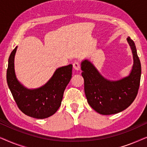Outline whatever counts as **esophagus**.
<instances>
[{
  "mask_svg": "<svg viewBox=\"0 0 147 147\" xmlns=\"http://www.w3.org/2000/svg\"><path fill=\"white\" fill-rule=\"evenodd\" d=\"M73 67H74V69L75 70H80V62H78V61H75L74 62V63H73Z\"/></svg>",
  "mask_w": 147,
  "mask_h": 147,
  "instance_id": "1",
  "label": "esophagus"
}]
</instances>
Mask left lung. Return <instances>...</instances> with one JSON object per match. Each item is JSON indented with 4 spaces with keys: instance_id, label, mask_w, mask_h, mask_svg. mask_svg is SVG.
Wrapping results in <instances>:
<instances>
[{
    "instance_id": "1",
    "label": "left lung",
    "mask_w": 147,
    "mask_h": 147,
    "mask_svg": "<svg viewBox=\"0 0 147 147\" xmlns=\"http://www.w3.org/2000/svg\"><path fill=\"white\" fill-rule=\"evenodd\" d=\"M127 41L133 55L132 69L127 77L110 81L104 78L89 60H83L81 63L88 103L100 114L110 115L123 111L133 102L138 94L141 65L134 41L129 37Z\"/></svg>"
}]
</instances>
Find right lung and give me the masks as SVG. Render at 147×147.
Segmentation results:
<instances>
[{
    "mask_svg": "<svg viewBox=\"0 0 147 147\" xmlns=\"http://www.w3.org/2000/svg\"><path fill=\"white\" fill-rule=\"evenodd\" d=\"M17 46L9 58L7 81L14 100L24 114L31 117L43 119L49 117L59 109L63 92L71 78L72 65L57 68L51 79L37 89H28L16 78L14 60Z\"/></svg>",
    "mask_w": 147,
    "mask_h": 147,
    "instance_id": "add662e5",
    "label": "right lung"
}]
</instances>
